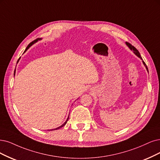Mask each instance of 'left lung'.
Segmentation results:
<instances>
[{
	"instance_id": "8db88e82",
	"label": "left lung",
	"mask_w": 160,
	"mask_h": 160,
	"mask_svg": "<svg viewBox=\"0 0 160 160\" xmlns=\"http://www.w3.org/2000/svg\"><path fill=\"white\" fill-rule=\"evenodd\" d=\"M126 45L128 46V48H129L130 49H131V51H132V52L134 53V54H135L136 55H137L138 57H139V58L141 59V60L142 61V62H143V64H144V67H146V68L148 72V67H147V66H146V64H145V62H144V61L142 60V57H141V55H140V54L139 51H138L137 49H136L134 46H132L131 44H130V43L126 42Z\"/></svg>"
}]
</instances>
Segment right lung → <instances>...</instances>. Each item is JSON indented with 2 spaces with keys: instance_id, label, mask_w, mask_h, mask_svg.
Masks as SVG:
<instances>
[{
  "instance_id": "1",
  "label": "right lung",
  "mask_w": 160,
  "mask_h": 160,
  "mask_svg": "<svg viewBox=\"0 0 160 160\" xmlns=\"http://www.w3.org/2000/svg\"><path fill=\"white\" fill-rule=\"evenodd\" d=\"M40 40H41V38H38V39H35V40H34V41H32V42H31L30 43H29L28 45V47H26V50H25V51H24V52L29 48V47H30L31 46H32L33 44H35V43H37L38 42V41H40ZM20 58L18 59V62L19 61V60H20ZM68 119H69V115H68V118H67V119L66 120V121H65L63 124H62V125H61V126H60V127H57V128H54V129H51V130H48V131H54V130H57V129H58V128H62V127H64L65 125H66V124H67V121H68Z\"/></svg>"
}]
</instances>
